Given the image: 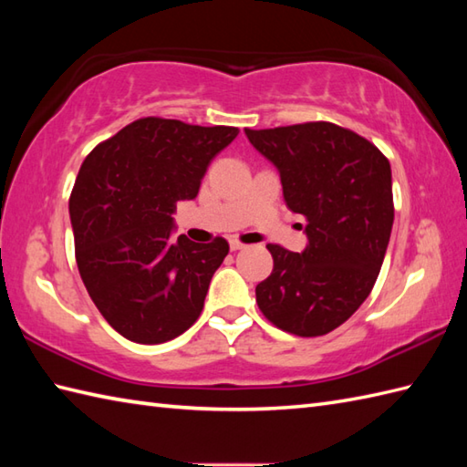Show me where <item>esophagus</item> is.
<instances>
[{
  "instance_id": "1",
  "label": "esophagus",
  "mask_w": 467,
  "mask_h": 467,
  "mask_svg": "<svg viewBox=\"0 0 467 467\" xmlns=\"http://www.w3.org/2000/svg\"><path fill=\"white\" fill-rule=\"evenodd\" d=\"M241 249H244V244H243L241 241L233 239V241H231V251H241Z\"/></svg>"
}]
</instances>
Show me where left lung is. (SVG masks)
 Listing matches in <instances>:
<instances>
[{
	"label": "left lung",
	"mask_w": 467,
	"mask_h": 467,
	"mask_svg": "<svg viewBox=\"0 0 467 467\" xmlns=\"http://www.w3.org/2000/svg\"><path fill=\"white\" fill-rule=\"evenodd\" d=\"M244 134L279 172L286 206L306 218L303 253L266 244L275 266L256 285V303L286 333H329L359 309L381 271L393 226L389 161L331 122Z\"/></svg>",
	"instance_id": "left-lung-1"
}]
</instances>
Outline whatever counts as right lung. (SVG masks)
<instances>
[{"label": "right lung", "instance_id": "right-lung-1", "mask_svg": "<svg viewBox=\"0 0 467 467\" xmlns=\"http://www.w3.org/2000/svg\"><path fill=\"white\" fill-rule=\"evenodd\" d=\"M239 128L142 118L98 144L69 196L76 263L98 311L128 341L182 335L204 306L228 243L172 239L176 202L192 201Z\"/></svg>", "mask_w": 467, "mask_h": 467}]
</instances>
